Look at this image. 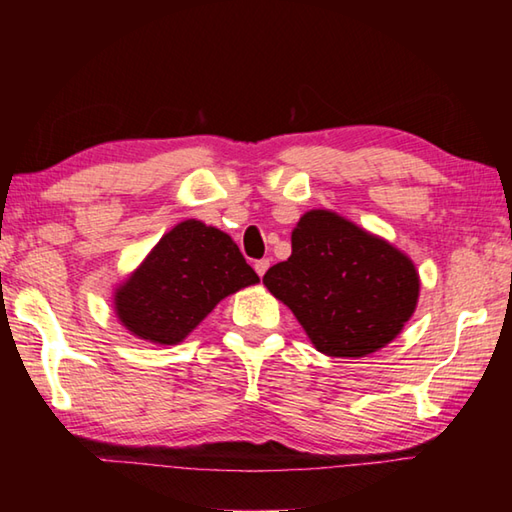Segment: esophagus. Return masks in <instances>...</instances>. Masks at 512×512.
Wrapping results in <instances>:
<instances>
[{
  "mask_svg": "<svg viewBox=\"0 0 512 512\" xmlns=\"http://www.w3.org/2000/svg\"><path fill=\"white\" fill-rule=\"evenodd\" d=\"M268 266H271V262H268V259H257V262H255V271H257V275H259V277H264V273L268 271Z\"/></svg>",
  "mask_w": 512,
  "mask_h": 512,
  "instance_id": "34e87169",
  "label": "esophagus"
}]
</instances>
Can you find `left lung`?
I'll use <instances>...</instances> for the list:
<instances>
[{"mask_svg": "<svg viewBox=\"0 0 512 512\" xmlns=\"http://www.w3.org/2000/svg\"><path fill=\"white\" fill-rule=\"evenodd\" d=\"M264 284L327 357L384 348L411 318L420 291L409 257L327 210L302 216L291 257L268 268Z\"/></svg>", "mask_w": 512, "mask_h": 512, "instance_id": "left-lung-1", "label": "left lung"}]
</instances>
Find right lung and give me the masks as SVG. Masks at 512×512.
Listing matches in <instances>:
<instances>
[{"mask_svg":"<svg viewBox=\"0 0 512 512\" xmlns=\"http://www.w3.org/2000/svg\"><path fill=\"white\" fill-rule=\"evenodd\" d=\"M259 282L235 241L201 221L167 232L115 296L121 323L135 336L176 345L219 305Z\"/></svg>","mask_w":512,"mask_h":512,"instance_id":"right-lung-1","label":"right lung"}]
</instances>
